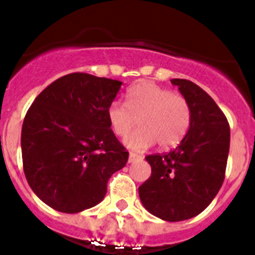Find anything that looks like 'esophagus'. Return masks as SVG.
Returning a JSON list of instances; mask_svg holds the SVG:
<instances>
[{
	"instance_id": "1",
	"label": "esophagus",
	"mask_w": 255,
	"mask_h": 255,
	"mask_svg": "<svg viewBox=\"0 0 255 255\" xmlns=\"http://www.w3.org/2000/svg\"><path fill=\"white\" fill-rule=\"evenodd\" d=\"M142 160V155L139 154H135V153H129V155H128V162L131 164V162H135V161H139Z\"/></svg>"
}]
</instances>
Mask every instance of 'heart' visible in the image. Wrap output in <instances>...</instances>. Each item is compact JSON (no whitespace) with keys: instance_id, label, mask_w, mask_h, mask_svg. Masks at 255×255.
<instances>
[{"instance_id":"heart-1","label":"heart","mask_w":255,"mask_h":255,"mask_svg":"<svg viewBox=\"0 0 255 255\" xmlns=\"http://www.w3.org/2000/svg\"><path fill=\"white\" fill-rule=\"evenodd\" d=\"M109 127L117 136H126L135 127L139 129L126 138L131 150H146L153 144L171 149L182 142L191 124V109L187 100L153 82L132 86L126 94V105L112 102L106 109Z\"/></svg>"}]
</instances>
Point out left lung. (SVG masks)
I'll list each match as a JSON object with an SVG mask.
<instances>
[{
  "label": "left lung",
  "mask_w": 255,
  "mask_h": 255,
  "mask_svg": "<svg viewBox=\"0 0 255 255\" xmlns=\"http://www.w3.org/2000/svg\"><path fill=\"white\" fill-rule=\"evenodd\" d=\"M191 109V124L176 149L147 155L151 176L139 187L144 209L165 221L203 212L224 182L230 126L213 98L186 79H172Z\"/></svg>",
  "instance_id": "left-lung-1"
}]
</instances>
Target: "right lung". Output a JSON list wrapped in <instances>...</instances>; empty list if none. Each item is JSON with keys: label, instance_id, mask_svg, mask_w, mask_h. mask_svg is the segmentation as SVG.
<instances>
[{"label": "right lung", "instance_id": "right-lung-1", "mask_svg": "<svg viewBox=\"0 0 255 255\" xmlns=\"http://www.w3.org/2000/svg\"><path fill=\"white\" fill-rule=\"evenodd\" d=\"M122 82L69 73L38 95L21 128L25 179L36 197L63 213H79L105 198L108 180L128 161L106 109Z\"/></svg>", "mask_w": 255, "mask_h": 255}]
</instances>
